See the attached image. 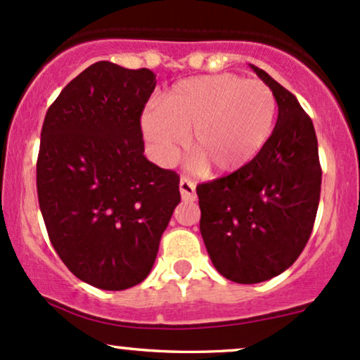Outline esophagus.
<instances>
[{"instance_id": "1", "label": "esophagus", "mask_w": 360, "mask_h": 360, "mask_svg": "<svg viewBox=\"0 0 360 360\" xmlns=\"http://www.w3.org/2000/svg\"><path fill=\"white\" fill-rule=\"evenodd\" d=\"M179 191L184 201H193L196 198V184L191 179H188V177H181Z\"/></svg>"}]
</instances>
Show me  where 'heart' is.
<instances>
[{
    "instance_id": "heart-1",
    "label": "heart",
    "mask_w": 360,
    "mask_h": 360,
    "mask_svg": "<svg viewBox=\"0 0 360 360\" xmlns=\"http://www.w3.org/2000/svg\"><path fill=\"white\" fill-rule=\"evenodd\" d=\"M278 117L267 84L238 74L189 77L172 86L160 105L142 113V131L152 155L169 166L188 142L191 167L212 166L226 174L252 162L266 147Z\"/></svg>"
}]
</instances>
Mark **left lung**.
Instances as JSON below:
<instances>
[{
	"label": "left lung",
	"instance_id": "left-lung-1",
	"mask_svg": "<svg viewBox=\"0 0 360 360\" xmlns=\"http://www.w3.org/2000/svg\"><path fill=\"white\" fill-rule=\"evenodd\" d=\"M250 68L278 101L271 139L247 166L196 188L210 259L238 284L262 283L292 266L311 235L321 189L311 118L295 94Z\"/></svg>",
	"mask_w": 360,
	"mask_h": 360
}]
</instances>
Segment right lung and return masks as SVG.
Masks as SVG:
<instances>
[{
    "label": "right lung",
    "mask_w": 360,
    "mask_h": 360,
    "mask_svg": "<svg viewBox=\"0 0 360 360\" xmlns=\"http://www.w3.org/2000/svg\"><path fill=\"white\" fill-rule=\"evenodd\" d=\"M150 69L96 62L45 115L37 193L49 238L76 278L106 291L142 283L181 201L179 176L143 155Z\"/></svg>",
    "instance_id": "1"
}]
</instances>
